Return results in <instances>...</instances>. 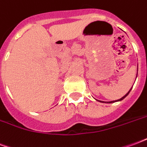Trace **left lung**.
Wrapping results in <instances>:
<instances>
[{
  "label": "left lung",
  "instance_id": "8db88e82",
  "mask_svg": "<svg viewBox=\"0 0 147 147\" xmlns=\"http://www.w3.org/2000/svg\"><path fill=\"white\" fill-rule=\"evenodd\" d=\"M136 77H137V76H136ZM131 88H132V87H131ZM131 88L130 89L129 91H128V92L126 94H125V95L123 96V97H122L121 98L118 99V100H116V101H111V102H103V101H99V100H97V99H95V100H96V101H98V102H105V103H113V102H120V101H122V100H123V98H126L127 96L128 95V94H129L130 91H131Z\"/></svg>",
  "mask_w": 147,
  "mask_h": 147
}]
</instances>
